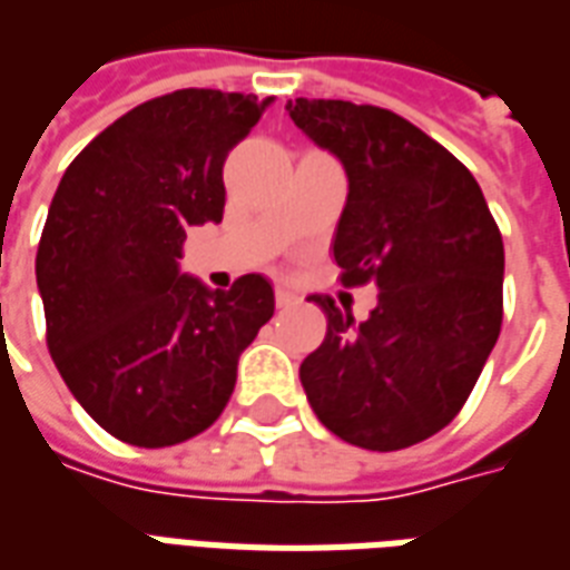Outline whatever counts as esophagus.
Returning a JSON list of instances; mask_svg holds the SVG:
<instances>
[{
    "mask_svg": "<svg viewBox=\"0 0 570 570\" xmlns=\"http://www.w3.org/2000/svg\"><path fill=\"white\" fill-rule=\"evenodd\" d=\"M294 303H297V294H294V291L276 288V306H279V309H288Z\"/></svg>",
    "mask_w": 570,
    "mask_h": 570,
    "instance_id": "1",
    "label": "esophagus"
}]
</instances>
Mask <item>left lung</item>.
<instances>
[{"label": "left lung", "instance_id": "left-lung-1", "mask_svg": "<svg viewBox=\"0 0 570 570\" xmlns=\"http://www.w3.org/2000/svg\"><path fill=\"white\" fill-rule=\"evenodd\" d=\"M285 110L348 177L333 237L342 282L379 288L361 324L312 297L327 336L301 363L306 400L342 442L412 448L456 417L499 340L502 234L472 170L393 110L336 98Z\"/></svg>", "mask_w": 570, "mask_h": 570}]
</instances>
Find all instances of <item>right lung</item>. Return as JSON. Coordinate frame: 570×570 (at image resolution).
<instances>
[{
	"mask_svg": "<svg viewBox=\"0 0 570 570\" xmlns=\"http://www.w3.org/2000/svg\"><path fill=\"white\" fill-rule=\"evenodd\" d=\"M273 98L177 89L107 126L68 165L36 255L47 348L92 421L138 448L198 435L273 318L261 273L209 291L179 269L186 230L222 222L225 158Z\"/></svg>",
	"mask_w": 570,
	"mask_h": 570,
	"instance_id": "1",
	"label": "right lung"
}]
</instances>
